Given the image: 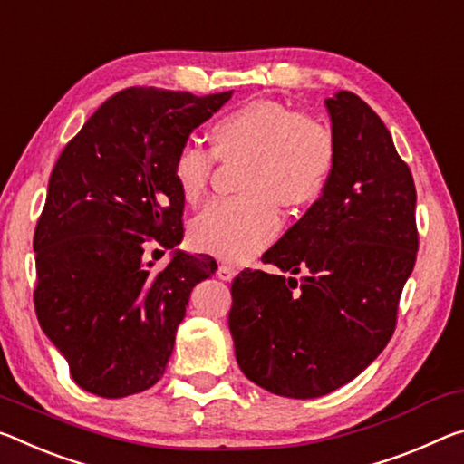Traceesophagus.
<instances>
[{
    "instance_id": "34e87169",
    "label": "esophagus",
    "mask_w": 464,
    "mask_h": 464,
    "mask_svg": "<svg viewBox=\"0 0 464 464\" xmlns=\"http://www.w3.org/2000/svg\"><path fill=\"white\" fill-rule=\"evenodd\" d=\"M235 275H237V270H235L231 264H220L217 270V276L220 278V281H233Z\"/></svg>"
}]
</instances>
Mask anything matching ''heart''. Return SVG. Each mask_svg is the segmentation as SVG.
I'll return each mask as SVG.
<instances>
[{
    "label": "heart",
    "mask_w": 464,
    "mask_h": 464,
    "mask_svg": "<svg viewBox=\"0 0 464 464\" xmlns=\"http://www.w3.org/2000/svg\"><path fill=\"white\" fill-rule=\"evenodd\" d=\"M212 153L183 142L173 179L188 202L208 186L218 159L246 157L244 196L215 198L192 220L189 239L202 252L241 262L260 254L281 229V212L304 208L324 194L336 163V140L324 121L275 101H254L212 123Z\"/></svg>",
    "instance_id": "heart-1"
}]
</instances>
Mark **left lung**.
I'll return each instance as SVG.
<instances>
[{"instance_id":"obj_1","label":"left lung","mask_w":464,"mask_h":464,"mask_svg":"<svg viewBox=\"0 0 464 464\" xmlns=\"http://www.w3.org/2000/svg\"><path fill=\"white\" fill-rule=\"evenodd\" d=\"M333 178L262 260L231 285L241 372L264 391L315 399L357 378L391 341L417 260V192L376 111L349 91L326 99ZM302 272L299 282L293 276Z\"/></svg>"}]
</instances>
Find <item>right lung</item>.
<instances>
[{"instance_id": "right-lung-1", "label": "right lung", "mask_w": 464, "mask_h": 464, "mask_svg": "<svg viewBox=\"0 0 464 464\" xmlns=\"http://www.w3.org/2000/svg\"><path fill=\"white\" fill-rule=\"evenodd\" d=\"M233 91L131 86L91 115L57 159L34 229V312L86 392L123 399L157 384L194 286L217 262L175 249L163 270L144 246L183 239L173 157Z\"/></svg>"}]
</instances>
